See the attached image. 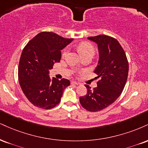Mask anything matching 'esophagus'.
Listing matches in <instances>:
<instances>
[{
  "mask_svg": "<svg viewBox=\"0 0 148 148\" xmlns=\"http://www.w3.org/2000/svg\"><path fill=\"white\" fill-rule=\"evenodd\" d=\"M71 83H72V84H73V85H80L79 83H78V82H76V81H72V82H71Z\"/></svg>",
  "mask_w": 148,
  "mask_h": 148,
  "instance_id": "1",
  "label": "esophagus"
}]
</instances>
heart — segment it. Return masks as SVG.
<instances>
[{"instance_id": "heart-1", "label": "heart", "mask_w": 148, "mask_h": 148, "mask_svg": "<svg viewBox=\"0 0 148 148\" xmlns=\"http://www.w3.org/2000/svg\"><path fill=\"white\" fill-rule=\"evenodd\" d=\"M78 50L80 52L82 56L83 55L88 54V53H94V47L92 46V44L88 42H83L80 43L79 46H78ZM67 49H64L63 55H65L67 53Z\"/></svg>"}]
</instances>
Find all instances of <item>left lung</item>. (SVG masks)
I'll return each mask as SVG.
<instances>
[{"instance_id": "1", "label": "left lung", "mask_w": 148, "mask_h": 148, "mask_svg": "<svg viewBox=\"0 0 148 148\" xmlns=\"http://www.w3.org/2000/svg\"><path fill=\"white\" fill-rule=\"evenodd\" d=\"M88 38L98 45L99 59L94 73L101 80L93 90L85 85L87 94L80 97L79 101L85 110L98 112L112 104L122 93L127 81L129 65L125 51L116 39L106 35Z\"/></svg>"}]
</instances>
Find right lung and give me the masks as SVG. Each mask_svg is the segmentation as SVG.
Here are the masks:
<instances>
[{"label":"right lung","mask_w":148,"mask_h":148,"mask_svg":"<svg viewBox=\"0 0 148 148\" xmlns=\"http://www.w3.org/2000/svg\"><path fill=\"white\" fill-rule=\"evenodd\" d=\"M73 40L49 32H42L29 41L21 54L18 65L19 84L34 106L49 110L60 101L69 80L49 78V69L60 62V50Z\"/></svg>","instance_id":"obj_1"}]
</instances>
